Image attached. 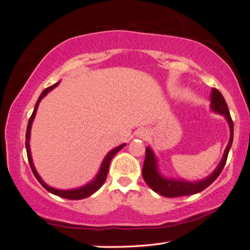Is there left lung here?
Segmentation results:
<instances>
[{"mask_svg":"<svg viewBox=\"0 0 250 250\" xmlns=\"http://www.w3.org/2000/svg\"><path fill=\"white\" fill-rule=\"evenodd\" d=\"M211 104L210 107L215 112H218L226 118V120L229 124L230 128V138L228 146L226 147L224 155L222 158L221 163L218 164L216 170H215L211 174L207 177V179L198 182H186V181H175V180H167L161 176L158 172V167H156V159L153 154V152L149 146L146 147V159L145 163H143L142 168V176L145 179L146 183L153 189L154 192L159 193L160 195H163L166 197H179V196H185V195H192V194H196L202 192L203 189L213 183V182L217 179L223 171L224 167H225L228 152L231 146L232 143V137H234V125H232V120L228 110L227 104L225 99H224L223 95L219 92V90L213 88L211 90Z\"/></svg>","mask_w":250,"mask_h":250,"instance_id":"8db88e82","label":"left lung"}]
</instances>
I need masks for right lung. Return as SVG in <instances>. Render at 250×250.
Returning a JSON list of instances; mask_svg holds the SVG:
<instances>
[{"instance_id":"1","label":"right lung","mask_w":250,"mask_h":250,"mask_svg":"<svg viewBox=\"0 0 250 250\" xmlns=\"http://www.w3.org/2000/svg\"><path fill=\"white\" fill-rule=\"evenodd\" d=\"M59 83H54L53 86H49L46 88V89L42 92L39 100H37V103L35 104V108H34V111L32 113L31 118H29L28 120V125H27V129H26V141H25V146H26V152H27V159H28V162H29V166H31L32 171L34 173V175L37 179V181L40 182V183L43 185V188L47 189L48 192L55 194V195L57 196H61L62 198H67V200H83V198H86L88 196H90L94 194L95 192L98 191V189L101 188V186L104 185L105 179H107V175H108V171H109V166H110V162H111V159L115 156L118 152H119L122 147H124L125 145H121L119 146H117L116 149H113L109 152L105 156L103 164H101V167H100V171L98 173V175L96 176V179L94 181H91L89 184L83 186V188H76V189H68V191H62V189H56V188H53L48 186L47 184H45L43 181H42L41 176L37 174V172L35 170V167H34V164H33V161H32V155H31V151H29V134H31V128H32V122L34 120V117L36 115V110L37 107H39V104L41 103V100L44 98V97L48 94V92L54 89L55 87L58 86Z\"/></svg>"}]
</instances>
